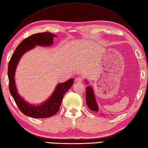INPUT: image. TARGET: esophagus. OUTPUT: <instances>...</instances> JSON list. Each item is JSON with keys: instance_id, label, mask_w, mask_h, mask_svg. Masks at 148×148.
<instances>
[{"instance_id": "esophagus-1", "label": "esophagus", "mask_w": 148, "mask_h": 148, "mask_svg": "<svg viewBox=\"0 0 148 148\" xmlns=\"http://www.w3.org/2000/svg\"><path fill=\"white\" fill-rule=\"evenodd\" d=\"M75 82H76V83H82V77H76V79H75Z\"/></svg>"}]
</instances>
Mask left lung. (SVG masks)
Returning <instances> with one entry per match:
<instances>
[{
	"label": "left lung",
	"instance_id": "8db88e82",
	"mask_svg": "<svg viewBox=\"0 0 148 148\" xmlns=\"http://www.w3.org/2000/svg\"><path fill=\"white\" fill-rule=\"evenodd\" d=\"M85 82H86V84H88V83L87 80L85 79ZM86 103H87L88 107L91 111H92L95 112H98L99 107L97 104V102H96L94 90L91 85L88 86L86 88Z\"/></svg>",
	"mask_w": 148,
	"mask_h": 148
}]
</instances>
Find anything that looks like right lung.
I'll return each mask as SVG.
<instances>
[{
    "instance_id": "obj_1",
    "label": "right lung",
    "mask_w": 148,
    "mask_h": 148,
    "mask_svg": "<svg viewBox=\"0 0 148 148\" xmlns=\"http://www.w3.org/2000/svg\"><path fill=\"white\" fill-rule=\"evenodd\" d=\"M53 37H57L50 32L37 33L24 39L16 48L8 65V76L9 79V89L18 109L24 114L34 119H45L53 116L60 108L63 96L72 87L74 79L71 78L64 83L57 85L52 95L43 103L39 105L30 104L19 95L16 87L15 74L21 58L28 51L36 46L50 47L53 45Z\"/></svg>"
}]
</instances>
